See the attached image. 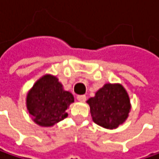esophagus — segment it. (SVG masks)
<instances>
[{
	"instance_id": "obj_1",
	"label": "esophagus",
	"mask_w": 159,
	"mask_h": 159,
	"mask_svg": "<svg viewBox=\"0 0 159 159\" xmlns=\"http://www.w3.org/2000/svg\"><path fill=\"white\" fill-rule=\"evenodd\" d=\"M76 99H77V100L81 101V102H84V101L86 100V96H85V95H78V96L76 97Z\"/></svg>"
}]
</instances>
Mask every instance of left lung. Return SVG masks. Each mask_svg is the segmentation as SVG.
I'll return each mask as SVG.
<instances>
[{"mask_svg": "<svg viewBox=\"0 0 159 159\" xmlns=\"http://www.w3.org/2000/svg\"><path fill=\"white\" fill-rule=\"evenodd\" d=\"M94 123L107 129L116 128L127 118L130 100L124 87L107 84L87 100Z\"/></svg>", "mask_w": 159, "mask_h": 159, "instance_id": "left-lung-1", "label": "left lung"}]
</instances>
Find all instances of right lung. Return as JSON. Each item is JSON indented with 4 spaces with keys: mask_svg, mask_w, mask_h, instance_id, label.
I'll use <instances>...</instances> for the list:
<instances>
[{
    "mask_svg": "<svg viewBox=\"0 0 159 159\" xmlns=\"http://www.w3.org/2000/svg\"><path fill=\"white\" fill-rule=\"evenodd\" d=\"M74 102L58 78L46 75L39 79L27 94L26 105L34 121L41 126H52L67 116L66 110Z\"/></svg>",
    "mask_w": 159,
    "mask_h": 159,
    "instance_id": "obj_1",
    "label": "right lung"
}]
</instances>
